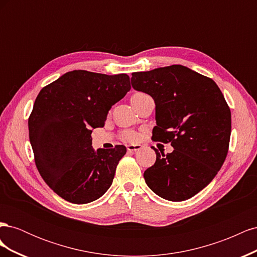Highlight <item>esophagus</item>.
I'll use <instances>...</instances> for the list:
<instances>
[{
  "label": "esophagus",
  "instance_id": "obj_1",
  "mask_svg": "<svg viewBox=\"0 0 257 257\" xmlns=\"http://www.w3.org/2000/svg\"><path fill=\"white\" fill-rule=\"evenodd\" d=\"M141 149H142V145H128L127 146V150L130 152H136Z\"/></svg>",
  "mask_w": 257,
  "mask_h": 257
}]
</instances>
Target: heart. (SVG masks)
<instances>
[{
    "label": "heart",
    "mask_w": 257,
    "mask_h": 257,
    "mask_svg": "<svg viewBox=\"0 0 257 257\" xmlns=\"http://www.w3.org/2000/svg\"><path fill=\"white\" fill-rule=\"evenodd\" d=\"M147 94L146 93H144V92H134L133 94H132V96H131V102H133V100H135V99H138V98H142V97H144V96H146ZM125 138H127V139H130V138H132L133 137V134H131V133H125Z\"/></svg>",
    "instance_id": "heart-1"
}]
</instances>
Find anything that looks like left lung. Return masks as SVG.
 Masks as SVG:
<instances>
[{
    "label": "left lung",
    "instance_id": "left-lung-1",
    "mask_svg": "<svg viewBox=\"0 0 257 257\" xmlns=\"http://www.w3.org/2000/svg\"><path fill=\"white\" fill-rule=\"evenodd\" d=\"M132 87L155 103L154 142L170 143L172 153H157L144 178L160 197L182 201L212 181L226 159L230 109L216 83L182 65L132 74Z\"/></svg>",
    "mask_w": 257,
    "mask_h": 257
}]
</instances>
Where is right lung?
I'll use <instances>...</instances> for the list:
<instances>
[{"mask_svg":"<svg viewBox=\"0 0 257 257\" xmlns=\"http://www.w3.org/2000/svg\"><path fill=\"white\" fill-rule=\"evenodd\" d=\"M131 90L126 74L73 71L44 87L29 116V137L36 167L60 197L73 204L96 200L110 188L126 153L92 148L91 128L103 127L107 113Z\"/></svg>","mask_w":257,"mask_h":257,"instance_id":"right-lung-1","label":"right lung"}]
</instances>
